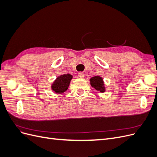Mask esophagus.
Here are the masks:
<instances>
[{
    "label": "esophagus",
    "instance_id": "obj_1",
    "mask_svg": "<svg viewBox=\"0 0 157 157\" xmlns=\"http://www.w3.org/2000/svg\"><path fill=\"white\" fill-rule=\"evenodd\" d=\"M78 75V77L79 78H82L84 77V73L83 72H79Z\"/></svg>",
    "mask_w": 157,
    "mask_h": 157
}]
</instances>
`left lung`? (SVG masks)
Wrapping results in <instances>:
<instances>
[{"instance_id": "obj_1", "label": "left lung", "mask_w": 157, "mask_h": 157, "mask_svg": "<svg viewBox=\"0 0 157 157\" xmlns=\"http://www.w3.org/2000/svg\"><path fill=\"white\" fill-rule=\"evenodd\" d=\"M90 84L97 91L101 92H105V87L103 86V79L99 76H95V77L90 78Z\"/></svg>"}]
</instances>
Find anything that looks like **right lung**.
<instances>
[{
    "label": "right lung",
    "instance_id": "obj_1",
    "mask_svg": "<svg viewBox=\"0 0 157 157\" xmlns=\"http://www.w3.org/2000/svg\"><path fill=\"white\" fill-rule=\"evenodd\" d=\"M72 78V75H71L70 74H65L59 76L56 78L53 84L52 85V90L56 93H63L67 90L70 81Z\"/></svg>",
    "mask_w": 157,
    "mask_h": 157
}]
</instances>
